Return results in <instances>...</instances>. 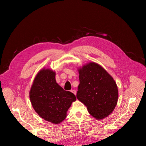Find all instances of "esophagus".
<instances>
[{"label":"esophagus","mask_w":146,"mask_h":146,"mask_svg":"<svg viewBox=\"0 0 146 146\" xmlns=\"http://www.w3.org/2000/svg\"><path fill=\"white\" fill-rule=\"evenodd\" d=\"M70 92H72V93L74 94H75V95H76V90H70Z\"/></svg>","instance_id":"1"}]
</instances>
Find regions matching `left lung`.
<instances>
[{"mask_svg":"<svg viewBox=\"0 0 146 146\" xmlns=\"http://www.w3.org/2000/svg\"><path fill=\"white\" fill-rule=\"evenodd\" d=\"M77 98L96 119H102L116 107L118 90L113 77L99 64L90 63L78 69Z\"/></svg>","mask_w":146,"mask_h":146,"instance_id":"8db88e82","label":"left lung"}]
</instances>
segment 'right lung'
Here are the masks:
<instances>
[{
	"instance_id": "obj_1",
	"label": "right lung",
	"mask_w": 146,
	"mask_h": 146,
	"mask_svg": "<svg viewBox=\"0 0 146 146\" xmlns=\"http://www.w3.org/2000/svg\"><path fill=\"white\" fill-rule=\"evenodd\" d=\"M29 94L35 111L55 124L64 120L72 102L76 100L73 93L56 83L55 72L50 69H42L37 74Z\"/></svg>"
}]
</instances>
